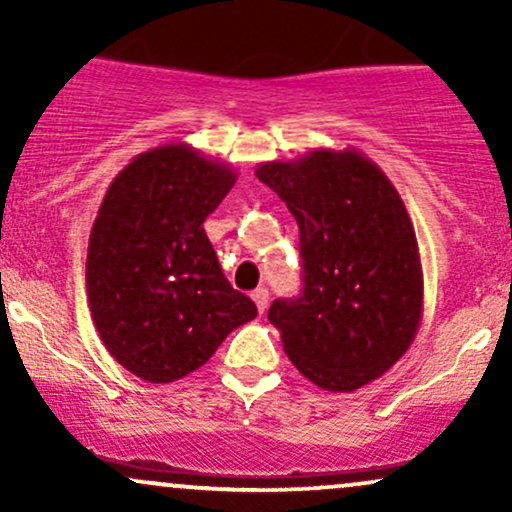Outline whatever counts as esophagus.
Masks as SVG:
<instances>
[{
  "label": "esophagus",
  "instance_id": "1",
  "mask_svg": "<svg viewBox=\"0 0 512 512\" xmlns=\"http://www.w3.org/2000/svg\"><path fill=\"white\" fill-rule=\"evenodd\" d=\"M252 301H255L257 310H260V313H264V310H267V303H269V291L264 289V286H260V289L252 291Z\"/></svg>",
  "mask_w": 512,
  "mask_h": 512
}]
</instances>
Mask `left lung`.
Wrapping results in <instances>:
<instances>
[{"label":"left lung","mask_w":512,"mask_h":512,"mask_svg":"<svg viewBox=\"0 0 512 512\" xmlns=\"http://www.w3.org/2000/svg\"><path fill=\"white\" fill-rule=\"evenodd\" d=\"M255 175L298 221L303 293L279 298L269 322L310 383L354 392L407 354L424 315V272L407 207L356 149H315Z\"/></svg>","instance_id":"obj_1"}]
</instances>
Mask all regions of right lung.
Instances as JSON below:
<instances>
[{
  "mask_svg": "<svg viewBox=\"0 0 512 512\" xmlns=\"http://www.w3.org/2000/svg\"><path fill=\"white\" fill-rule=\"evenodd\" d=\"M236 180L173 142L134 156L105 192L88 238V308L110 356L146 383L185 378L255 320L204 233Z\"/></svg>",
  "mask_w": 512,
  "mask_h": 512,
  "instance_id": "right-lung-1",
  "label": "right lung"
}]
</instances>
